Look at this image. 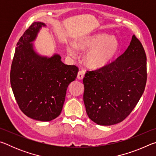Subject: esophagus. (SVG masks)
<instances>
[{"instance_id": "obj_1", "label": "esophagus", "mask_w": 156, "mask_h": 156, "mask_svg": "<svg viewBox=\"0 0 156 156\" xmlns=\"http://www.w3.org/2000/svg\"><path fill=\"white\" fill-rule=\"evenodd\" d=\"M84 73H84V71H79L77 75L78 79H79V80H83L84 76Z\"/></svg>"}]
</instances>
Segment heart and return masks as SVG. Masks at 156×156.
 Instances as JSON below:
<instances>
[{
	"label": "heart",
	"mask_w": 156,
	"mask_h": 156,
	"mask_svg": "<svg viewBox=\"0 0 156 156\" xmlns=\"http://www.w3.org/2000/svg\"><path fill=\"white\" fill-rule=\"evenodd\" d=\"M119 47V42L115 36L105 34L84 37L76 43L78 50L88 51L84 56V62L93 69H100L109 65L117 56ZM67 51L71 56H76L73 47L68 45Z\"/></svg>",
	"instance_id": "b5f03b06"
}]
</instances>
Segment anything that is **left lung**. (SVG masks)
<instances>
[{"mask_svg":"<svg viewBox=\"0 0 156 156\" xmlns=\"http://www.w3.org/2000/svg\"><path fill=\"white\" fill-rule=\"evenodd\" d=\"M147 75L146 54L133 35L128 48L115 61L85 73L83 100L89 118L99 125L122 122L143 94Z\"/></svg>","mask_w":156,"mask_h":156,"instance_id":"obj_1","label":"left lung"}]
</instances>
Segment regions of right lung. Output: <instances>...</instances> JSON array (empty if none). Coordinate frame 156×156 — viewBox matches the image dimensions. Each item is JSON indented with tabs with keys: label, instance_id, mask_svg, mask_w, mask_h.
Segmentation results:
<instances>
[{
	"label": "right lung",
	"instance_id": "right-lung-1",
	"mask_svg": "<svg viewBox=\"0 0 156 156\" xmlns=\"http://www.w3.org/2000/svg\"><path fill=\"white\" fill-rule=\"evenodd\" d=\"M46 25L34 22L20 37L12 60L10 83L20 110L34 120L47 122L62 112L67 89L78 68L65 65L59 54L41 56L32 42Z\"/></svg>",
	"mask_w": 156,
	"mask_h": 156
}]
</instances>
